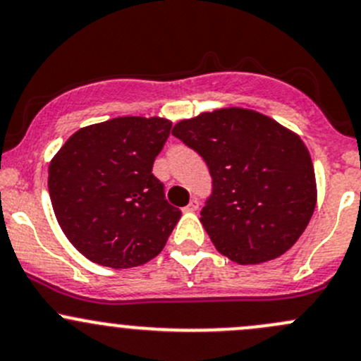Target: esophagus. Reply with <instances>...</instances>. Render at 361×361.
I'll list each match as a JSON object with an SVG mask.
<instances>
[{
	"label": "esophagus",
	"mask_w": 361,
	"mask_h": 361,
	"mask_svg": "<svg viewBox=\"0 0 361 361\" xmlns=\"http://www.w3.org/2000/svg\"><path fill=\"white\" fill-rule=\"evenodd\" d=\"M200 208V202L198 200H191V202H189V205L184 208L185 212H196Z\"/></svg>",
	"instance_id": "obj_1"
}]
</instances>
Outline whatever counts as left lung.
<instances>
[{"instance_id": "8db88e82", "label": "left lung", "mask_w": 361, "mask_h": 361, "mask_svg": "<svg viewBox=\"0 0 361 361\" xmlns=\"http://www.w3.org/2000/svg\"><path fill=\"white\" fill-rule=\"evenodd\" d=\"M172 133L207 163L212 192L200 221L221 254L259 264L299 240L317 205V182L295 133L240 107L184 120Z\"/></svg>"}]
</instances>
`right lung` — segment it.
I'll return each mask as SVG.
<instances>
[{
  "label": "right lung",
  "mask_w": 361,
  "mask_h": 361,
  "mask_svg": "<svg viewBox=\"0 0 361 361\" xmlns=\"http://www.w3.org/2000/svg\"><path fill=\"white\" fill-rule=\"evenodd\" d=\"M172 123L126 116L78 130L51 159L48 191L68 240L100 266L135 267L165 247L182 212L153 176Z\"/></svg>",
  "instance_id": "right-lung-1"
}]
</instances>
